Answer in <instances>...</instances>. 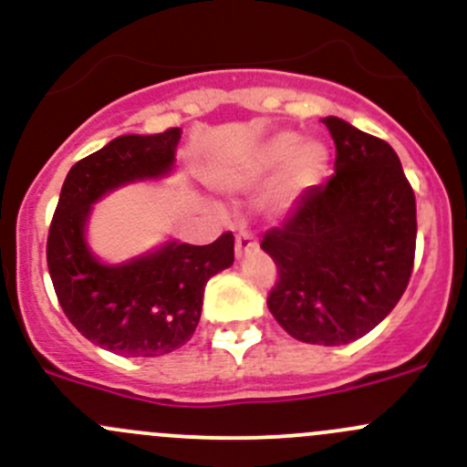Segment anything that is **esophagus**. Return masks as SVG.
Here are the masks:
<instances>
[{
	"label": "esophagus",
	"instance_id": "obj_1",
	"mask_svg": "<svg viewBox=\"0 0 467 467\" xmlns=\"http://www.w3.org/2000/svg\"><path fill=\"white\" fill-rule=\"evenodd\" d=\"M255 248H257V242H255V237L251 234V230H246V228L239 230L237 239H234V253H237V257L246 255V253L255 251Z\"/></svg>",
	"mask_w": 467,
	"mask_h": 467
}]
</instances>
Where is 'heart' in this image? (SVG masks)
<instances>
[{"label": "heart", "instance_id": "1", "mask_svg": "<svg viewBox=\"0 0 467 467\" xmlns=\"http://www.w3.org/2000/svg\"><path fill=\"white\" fill-rule=\"evenodd\" d=\"M327 167L329 150L323 142L298 140L294 133H277L248 150L237 164L216 173L212 182L230 194H242L255 190L275 171L264 192L262 207L268 216H285L321 185Z\"/></svg>", "mask_w": 467, "mask_h": 467}]
</instances>
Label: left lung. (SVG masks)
Here are the masks:
<instances>
[{"mask_svg":"<svg viewBox=\"0 0 467 467\" xmlns=\"http://www.w3.org/2000/svg\"><path fill=\"white\" fill-rule=\"evenodd\" d=\"M334 176L264 234L280 280L266 305L294 338L346 346L378 327L402 298L416 253V196L398 153L338 117L321 119Z\"/></svg>","mask_w":467,"mask_h":467,"instance_id":"8db88e82","label":"left lung"}]
</instances>
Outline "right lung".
I'll use <instances>...</instances> for the list:
<instances>
[{
    "mask_svg": "<svg viewBox=\"0 0 467 467\" xmlns=\"http://www.w3.org/2000/svg\"><path fill=\"white\" fill-rule=\"evenodd\" d=\"M181 129L121 135L69 169L47 239V264L69 323L94 346L121 357H160L185 346L199 325L205 285L234 262V237L207 246L176 239L121 264L88 244L94 203L130 182L173 171Z\"/></svg>",
    "mask_w": 467,
    "mask_h": 467,
    "instance_id": "obj_1",
    "label": "right lung"
}]
</instances>
